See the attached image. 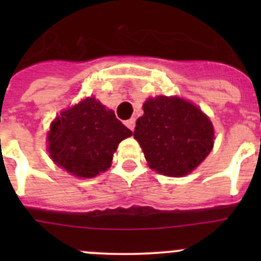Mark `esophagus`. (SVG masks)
Listing matches in <instances>:
<instances>
[{
    "mask_svg": "<svg viewBox=\"0 0 261 261\" xmlns=\"http://www.w3.org/2000/svg\"><path fill=\"white\" fill-rule=\"evenodd\" d=\"M125 125L128 126V128L133 132V130H135V126H136V119H135V117H130L129 120H126Z\"/></svg>",
    "mask_w": 261,
    "mask_h": 261,
    "instance_id": "34e87169",
    "label": "esophagus"
}]
</instances>
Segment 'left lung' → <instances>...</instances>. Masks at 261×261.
Instances as JSON below:
<instances>
[{
    "label": "left lung",
    "mask_w": 261,
    "mask_h": 261,
    "mask_svg": "<svg viewBox=\"0 0 261 261\" xmlns=\"http://www.w3.org/2000/svg\"><path fill=\"white\" fill-rule=\"evenodd\" d=\"M133 136L149 167L167 176H183L208 155L214 132L199 107L176 96H156L145 102Z\"/></svg>",
    "instance_id": "left-lung-1"
}]
</instances>
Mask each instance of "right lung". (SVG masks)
<instances>
[{"label": "right lung", "mask_w": 261, "mask_h": 261, "mask_svg": "<svg viewBox=\"0 0 261 261\" xmlns=\"http://www.w3.org/2000/svg\"><path fill=\"white\" fill-rule=\"evenodd\" d=\"M132 136L114 111L95 98L84 99L56 117L48 133L53 162L80 177H94L111 166L117 145Z\"/></svg>", "instance_id": "1"}]
</instances>
